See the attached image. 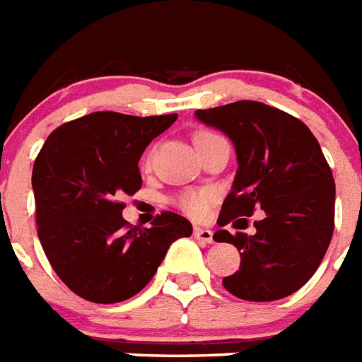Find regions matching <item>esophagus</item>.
<instances>
[{
  "mask_svg": "<svg viewBox=\"0 0 362 362\" xmlns=\"http://www.w3.org/2000/svg\"><path fill=\"white\" fill-rule=\"evenodd\" d=\"M194 237L198 239V241L207 243V245H211V243H213V231L207 230V228L196 226L194 228Z\"/></svg>",
  "mask_w": 362,
  "mask_h": 362,
  "instance_id": "obj_1",
  "label": "esophagus"
}]
</instances>
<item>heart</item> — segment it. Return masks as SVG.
Wrapping results in <instances>:
<instances>
[{
  "instance_id": "heart-1",
  "label": "heart",
  "mask_w": 362,
  "mask_h": 362,
  "mask_svg": "<svg viewBox=\"0 0 362 362\" xmlns=\"http://www.w3.org/2000/svg\"><path fill=\"white\" fill-rule=\"evenodd\" d=\"M207 136H213V132L202 131L196 134V141L204 140ZM146 164H149V157H147ZM215 199V194L211 190L198 189V190H187L183 194H179L177 207L183 211L185 215L192 216V218H204L209 213V207Z\"/></svg>"
}]
</instances>
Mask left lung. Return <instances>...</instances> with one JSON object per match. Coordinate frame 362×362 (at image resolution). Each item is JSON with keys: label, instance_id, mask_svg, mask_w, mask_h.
I'll list each match as a JSON object with an SVG mask.
<instances>
[{"label": "left lung", "instance_id": "left-lung-1", "mask_svg": "<svg viewBox=\"0 0 362 362\" xmlns=\"http://www.w3.org/2000/svg\"><path fill=\"white\" fill-rule=\"evenodd\" d=\"M233 141L237 173L216 224L252 216L256 233L218 230L213 239L241 250L239 271L222 284L245 300H276L310 280L334 230V179L316 136L300 119L256 100L196 112Z\"/></svg>", "mask_w": 362, "mask_h": 362}]
</instances>
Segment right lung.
I'll list each match as a JSON object with an SVG mask.
<instances>
[{
	"label": "right lung",
	"mask_w": 362,
	"mask_h": 362,
	"mask_svg": "<svg viewBox=\"0 0 362 362\" xmlns=\"http://www.w3.org/2000/svg\"><path fill=\"white\" fill-rule=\"evenodd\" d=\"M177 114L93 112L57 127L33 164L37 233L52 269L82 299L112 305L134 297L179 237L185 216L164 211L151 228L123 218L121 196L141 187L138 160Z\"/></svg>",
	"instance_id": "add662e5"
}]
</instances>
